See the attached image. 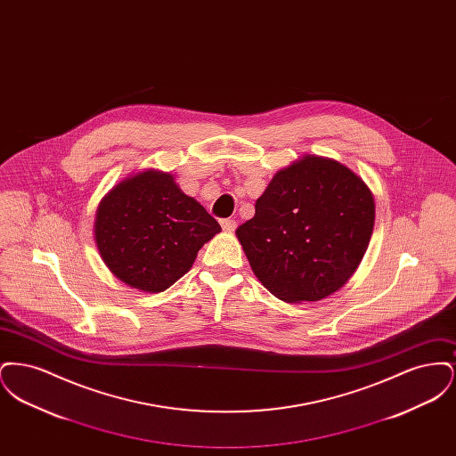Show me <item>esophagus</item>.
<instances>
[{
	"instance_id": "34e87169",
	"label": "esophagus",
	"mask_w": 456,
	"mask_h": 456,
	"mask_svg": "<svg viewBox=\"0 0 456 456\" xmlns=\"http://www.w3.org/2000/svg\"><path fill=\"white\" fill-rule=\"evenodd\" d=\"M220 225H222V229H224L225 232H234V231H236V227H238L236 220H231V218H224V220H220Z\"/></svg>"
}]
</instances>
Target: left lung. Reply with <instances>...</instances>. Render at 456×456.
Returning a JSON list of instances; mask_svg holds the SVG:
<instances>
[{
	"label": "left lung",
	"instance_id": "1",
	"mask_svg": "<svg viewBox=\"0 0 456 456\" xmlns=\"http://www.w3.org/2000/svg\"><path fill=\"white\" fill-rule=\"evenodd\" d=\"M255 208L236 236L258 281L285 303L320 301L347 283L374 227L366 183L318 155L275 174Z\"/></svg>",
	"mask_w": 456,
	"mask_h": 456
}]
</instances>
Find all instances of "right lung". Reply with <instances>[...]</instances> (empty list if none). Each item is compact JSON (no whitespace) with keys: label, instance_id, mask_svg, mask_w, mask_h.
I'll return each instance as SVG.
<instances>
[{"label":"right lung","instance_id":"right-lung-1","mask_svg":"<svg viewBox=\"0 0 456 456\" xmlns=\"http://www.w3.org/2000/svg\"><path fill=\"white\" fill-rule=\"evenodd\" d=\"M94 232L102 260L121 282L162 292L191 268L220 225L179 190L171 174L151 169L121 181L102 198Z\"/></svg>","mask_w":456,"mask_h":456}]
</instances>
